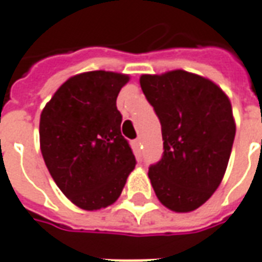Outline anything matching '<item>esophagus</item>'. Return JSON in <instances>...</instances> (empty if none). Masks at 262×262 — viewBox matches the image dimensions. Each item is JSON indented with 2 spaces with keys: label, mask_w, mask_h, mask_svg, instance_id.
<instances>
[{
  "label": "esophagus",
  "mask_w": 262,
  "mask_h": 262,
  "mask_svg": "<svg viewBox=\"0 0 262 262\" xmlns=\"http://www.w3.org/2000/svg\"><path fill=\"white\" fill-rule=\"evenodd\" d=\"M135 143H136V146H140V144H142V139H140V137H137L136 140H135Z\"/></svg>",
  "instance_id": "34e87169"
}]
</instances>
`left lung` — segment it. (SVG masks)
Here are the masks:
<instances>
[{
  "instance_id": "8db88e82",
  "label": "left lung",
  "mask_w": 262,
  "mask_h": 262,
  "mask_svg": "<svg viewBox=\"0 0 262 262\" xmlns=\"http://www.w3.org/2000/svg\"><path fill=\"white\" fill-rule=\"evenodd\" d=\"M160 119L162 160L149 169L157 199L176 213L203 206L220 186L235 136L231 102L217 83L174 69L140 76Z\"/></svg>"
}]
</instances>
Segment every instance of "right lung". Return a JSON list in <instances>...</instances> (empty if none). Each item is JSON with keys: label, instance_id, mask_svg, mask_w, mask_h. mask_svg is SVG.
I'll return each mask as SVG.
<instances>
[{"label": "right lung", "instance_id": "right-lung-1", "mask_svg": "<svg viewBox=\"0 0 262 262\" xmlns=\"http://www.w3.org/2000/svg\"><path fill=\"white\" fill-rule=\"evenodd\" d=\"M130 76L111 71L74 75L54 93L39 119V146L56 186L82 210L113 204L135 169L122 136L116 98Z\"/></svg>", "mask_w": 262, "mask_h": 262}]
</instances>
